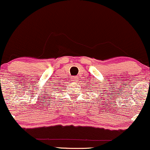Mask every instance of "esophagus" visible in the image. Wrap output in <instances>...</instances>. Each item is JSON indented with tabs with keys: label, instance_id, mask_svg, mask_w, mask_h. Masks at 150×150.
<instances>
[{
	"label": "esophagus",
	"instance_id": "1",
	"mask_svg": "<svg viewBox=\"0 0 150 150\" xmlns=\"http://www.w3.org/2000/svg\"><path fill=\"white\" fill-rule=\"evenodd\" d=\"M77 80H78V77H77L75 76V77H73V82H77Z\"/></svg>",
	"mask_w": 150,
	"mask_h": 150
}]
</instances>
